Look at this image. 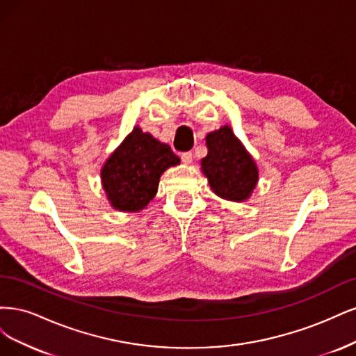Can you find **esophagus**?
Masks as SVG:
<instances>
[{"label":"esophagus","instance_id":"esophagus-1","mask_svg":"<svg viewBox=\"0 0 356 356\" xmlns=\"http://www.w3.org/2000/svg\"><path fill=\"white\" fill-rule=\"evenodd\" d=\"M180 158L185 164H191L192 163V152H183Z\"/></svg>","mask_w":356,"mask_h":356}]
</instances>
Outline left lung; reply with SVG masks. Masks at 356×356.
Listing matches in <instances>:
<instances>
[{
  "label": "left lung",
  "instance_id": "1",
  "mask_svg": "<svg viewBox=\"0 0 356 356\" xmlns=\"http://www.w3.org/2000/svg\"><path fill=\"white\" fill-rule=\"evenodd\" d=\"M209 154L201 159V170L207 176L216 195L227 201H245L253 193L259 170L244 145L229 125L205 137Z\"/></svg>",
  "mask_w": 356,
  "mask_h": 356
}]
</instances>
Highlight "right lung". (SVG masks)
Masks as SVG:
<instances>
[{
  "mask_svg": "<svg viewBox=\"0 0 356 356\" xmlns=\"http://www.w3.org/2000/svg\"><path fill=\"white\" fill-rule=\"evenodd\" d=\"M179 163L168 145L134 127L103 164L102 186L115 210L140 211L156 195L161 175Z\"/></svg>",
  "mask_w": 356,
  "mask_h": 356,
  "instance_id": "right-lung-1",
  "label": "right lung"
}]
</instances>
